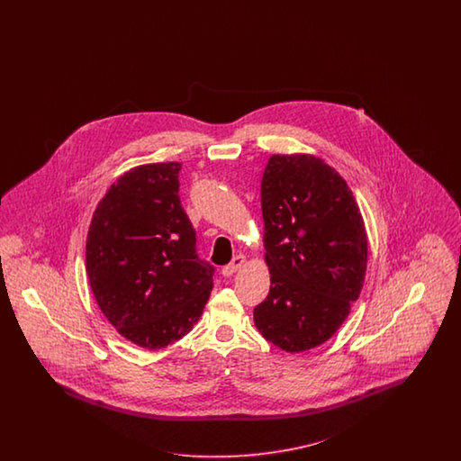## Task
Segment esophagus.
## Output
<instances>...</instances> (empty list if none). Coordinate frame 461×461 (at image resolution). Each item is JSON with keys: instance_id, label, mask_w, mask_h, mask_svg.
<instances>
[{"instance_id": "esophagus-1", "label": "esophagus", "mask_w": 461, "mask_h": 461, "mask_svg": "<svg viewBox=\"0 0 461 461\" xmlns=\"http://www.w3.org/2000/svg\"><path fill=\"white\" fill-rule=\"evenodd\" d=\"M243 264H245V257L243 255H237V257H233V260L228 266H224L221 268V274H223L224 277H231Z\"/></svg>"}]
</instances>
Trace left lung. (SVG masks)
Returning a JSON list of instances; mask_svg holds the SVG:
<instances>
[{"mask_svg": "<svg viewBox=\"0 0 461 461\" xmlns=\"http://www.w3.org/2000/svg\"><path fill=\"white\" fill-rule=\"evenodd\" d=\"M260 194L272 277L253 321L280 349L306 351L335 335L360 295L362 214L347 182L311 155H272Z\"/></svg>", "mask_w": 461, "mask_h": 461, "instance_id": "1", "label": "left lung"}]
</instances>
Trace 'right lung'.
I'll return each mask as SVG.
<instances>
[{
  "mask_svg": "<svg viewBox=\"0 0 461 461\" xmlns=\"http://www.w3.org/2000/svg\"><path fill=\"white\" fill-rule=\"evenodd\" d=\"M177 162L131 168L99 201L86 270L99 309L126 339L158 349L187 335L212 291L179 199Z\"/></svg>",
  "mask_w": 461,
  "mask_h": 461,
  "instance_id": "right-lung-1",
  "label": "right lung"
}]
</instances>
